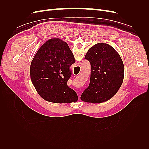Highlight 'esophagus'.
I'll use <instances>...</instances> for the list:
<instances>
[{
	"label": "esophagus",
	"mask_w": 149,
	"mask_h": 149,
	"mask_svg": "<svg viewBox=\"0 0 149 149\" xmlns=\"http://www.w3.org/2000/svg\"><path fill=\"white\" fill-rule=\"evenodd\" d=\"M79 99H80V96H79Z\"/></svg>",
	"instance_id": "1"
}]
</instances>
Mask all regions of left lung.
Listing matches in <instances>:
<instances>
[{"mask_svg":"<svg viewBox=\"0 0 149 149\" xmlns=\"http://www.w3.org/2000/svg\"><path fill=\"white\" fill-rule=\"evenodd\" d=\"M84 59L91 64V78L81 100L93 103L109 100L118 92L124 79V67L119 53L109 45L100 43L89 49Z\"/></svg>","mask_w":149,"mask_h":149,"instance_id":"1","label":"left lung"}]
</instances>
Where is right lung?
I'll list each match as a JSON object with an SVG mask.
<instances>
[{"label": "right lung", "mask_w": 149, "mask_h": 149, "mask_svg": "<svg viewBox=\"0 0 149 149\" xmlns=\"http://www.w3.org/2000/svg\"><path fill=\"white\" fill-rule=\"evenodd\" d=\"M75 62L68 44L60 38L48 40L40 48L30 65V77L39 95L46 101L70 103L78 100L68 86L71 66Z\"/></svg>", "instance_id": "1"}]
</instances>
